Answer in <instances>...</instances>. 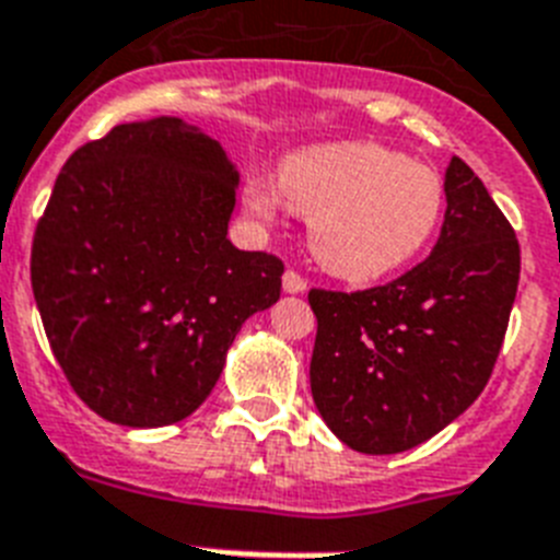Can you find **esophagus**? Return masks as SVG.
<instances>
[{
	"label": "esophagus",
	"mask_w": 560,
	"mask_h": 560,
	"mask_svg": "<svg viewBox=\"0 0 560 560\" xmlns=\"http://www.w3.org/2000/svg\"><path fill=\"white\" fill-rule=\"evenodd\" d=\"M283 289L289 291V294H303V291L308 289V283H305V277H300L294 269H285Z\"/></svg>",
	"instance_id": "1"
}]
</instances>
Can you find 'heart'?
I'll list each match as a JSON object with an SVG mask.
<instances>
[{
    "label": "heart",
    "instance_id": "1",
    "mask_svg": "<svg viewBox=\"0 0 560 560\" xmlns=\"http://www.w3.org/2000/svg\"><path fill=\"white\" fill-rule=\"evenodd\" d=\"M280 198L308 218V246L323 269L371 283L408 266L433 241L444 180L433 166L382 143L339 141L285 158L277 189L260 178L243 189L246 212L260 223L275 221Z\"/></svg>",
    "mask_w": 560,
    "mask_h": 560
}]
</instances>
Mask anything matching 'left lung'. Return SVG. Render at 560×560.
<instances>
[{
	"mask_svg": "<svg viewBox=\"0 0 560 560\" xmlns=\"http://www.w3.org/2000/svg\"><path fill=\"white\" fill-rule=\"evenodd\" d=\"M444 198L428 260L376 289L308 291L314 405L368 456L410 451L462 417L508 334L521 271L513 226L462 158L444 172Z\"/></svg>",
	"mask_w": 560,
	"mask_h": 560,
	"instance_id": "8db88e82",
	"label": "left lung"
}]
</instances>
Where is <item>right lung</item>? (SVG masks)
Returning a JSON list of instances; mask_svg holds the SVG:
<instances>
[{
  "label": "right lung",
  "instance_id": "add662e5",
  "mask_svg": "<svg viewBox=\"0 0 560 560\" xmlns=\"http://www.w3.org/2000/svg\"><path fill=\"white\" fill-rule=\"evenodd\" d=\"M241 175L175 116L118 124L67 158L31 252L52 357L81 402L124 428L200 408L283 260L226 237Z\"/></svg>",
  "mask_w": 560,
  "mask_h": 560
}]
</instances>
